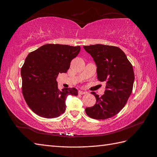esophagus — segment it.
<instances>
[{"label":"esophagus","mask_w":157,"mask_h":157,"mask_svg":"<svg viewBox=\"0 0 157 157\" xmlns=\"http://www.w3.org/2000/svg\"><path fill=\"white\" fill-rule=\"evenodd\" d=\"M86 93H87L86 92L83 91V90H79V91H78V94H80V95L85 94H86Z\"/></svg>","instance_id":"obj_1"}]
</instances>
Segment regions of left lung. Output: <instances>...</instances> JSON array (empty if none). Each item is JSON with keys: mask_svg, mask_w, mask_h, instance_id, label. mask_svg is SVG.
Returning <instances> with one entry per match:
<instances>
[{"mask_svg": "<svg viewBox=\"0 0 157 157\" xmlns=\"http://www.w3.org/2000/svg\"><path fill=\"white\" fill-rule=\"evenodd\" d=\"M97 66L98 79L105 82L104 94L99 97L92 92L96 103L85 112L94 119H107L119 113L132 92L134 73L126 54L117 46L95 44L84 46Z\"/></svg>", "mask_w": 157, "mask_h": 157, "instance_id": "1", "label": "left lung"}]
</instances>
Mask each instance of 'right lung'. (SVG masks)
I'll use <instances>...</instances> for the list:
<instances>
[{"label":"right lung","instance_id":"right-lung-1","mask_svg":"<svg viewBox=\"0 0 157 157\" xmlns=\"http://www.w3.org/2000/svg\"><path fill=\"white\" fill-rule=\"evenodd\" d=\"M80 47L47 44L28 54L21 70L22 92L31 110L40 117L52 118L65 111L69 95L77 96L75 88L59 90L56 78L67 73Z\"/></svg>","mask_w":157,"mask_h":157}]
</instances>
